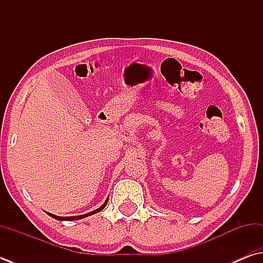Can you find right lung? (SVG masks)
Instances as JSON below:
<instances>
[{
    "label": "right lung",
    "instance_id": "add662e5",
    "mask_svg": "<svg viewBox=\"0 0 263 263\" xmlns=\"http://www.w3.org/2000/svg\"><path fill=\"white\" fill-rule=\"evenodd\" d=\"M107 201H108V198H106L105 202H104V204L100 207V209H97V210L92 211V212L86 213V214L78 215V216H58V215L51 214V213H49V212H46V213H47V214H48L49 216H51L52 219H56V220H58V221H76V220H81V219H85V217H87V216H90V215H92V214H96V213H98V212H101L102 210H104V207L106 206Z\"/></svg>",
    "mask_w": 263,
    "mask_h": 263
}]
</instances>
